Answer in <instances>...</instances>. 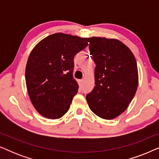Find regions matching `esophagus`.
Segmentation results:
<instances>
[{"instance_id":"34e87169","label":"esophagus","mask_w":159,"mask_h":159,"mask_svg":"<svg viewBox=\"0 0 159 159\" xmlns=\"http://www.w3.org/2000/svg\"><path fill=\"white\" fill-rule=\"evenodd\" d=\"M82 83H83V80H79V85H80V86H82Z\"/></svg>"}]
</instances>
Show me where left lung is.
<instances>
[{
	"label": "left lung",
	"mask_w": 159,
	"mask_h": 159,
	"mask_svg": "<svg viewBox=\"0 0 159 159\" xmlns=\"http://www.w3.org/2000/svg\"><path fill=\"white\" fill-rule=\"evenodd\" d=\"M88 42L95 64V85L87 94V101L97 116L114 119L127 109L135 95L138 85L135 58L118 40L93 37Z\"/></svg>",
	"instance_id": "8db88e82"
}]
</instances>
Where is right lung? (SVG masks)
Here are the masks:
<instances>
[{
    "instance_id": "obj_1",
    "label": "right lung",
    "mask_w": 159,
    "mask_h": 159,
    "mask_svg": "<svg viewBox=\"0 0 159 159\" xmlns=\"http://www.w3.org/2000/svg\"><path fill=\"white\" fill-rule=\"evenodd\" d=\"M88 40L55 33L41 40L30 53L26 84L34 107L42 116L56 119L68 111L79 88L73 77L74 58L88 46Z\"/></svg>"
}]
</instances>
